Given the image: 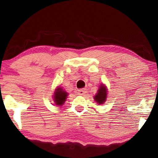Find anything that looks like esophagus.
Here are the masks:
<instances>
[{
	"label": "esophagus",
	"mask_w": 158,
	"mask_h": 158,
	"mask_svg": "<svg viewBox=\"0 0 158 158\" xmlns=\"http://www.w3.org/2000/svg\"><path fill=\"white\" fill-rule=\"evenodd\" d=\"M86 92H87V89H79L78 90V94H79V95H84Z\"/></svg>",
	"instance_id": "1"
}]
</instances>
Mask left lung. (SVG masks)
Listing matches in <instances>:
<instances>
[{
    "instance_id": "8db88e82",
    "label": "left lung",
    "mask_w": 158,
    "mask_h": 158,
    "mask_svg": "<svg viewBox=\"0 0 158 158\" xmlns=\"http://www.w3.org/2000/svg\"><path fill=\"white\" fill-rule=\"evenodd\" d=\"M107 95V91L106 89V87L103 85L100 86V87L99 88L98 92L97 94L94 96V100L98 102V104H102L106 101Z\"/></svg>"
}]
</instances>
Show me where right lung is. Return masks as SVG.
Wrapping results in <instances>:
<instances>
[{
    "label": "right lung",
    "instance_id": "1",
    "mask_svg": "<svg viewBox=\"0 0 158 158\" xmlns=\"http://www.w3.org/2000/svg\"><path fill=\"white\" fill-rule=\"evenodd\" d=\"M66 96L67 92L64 91L60 87H58L54 93L53 98L55 102H56V105L62 106V104H64L65 100H66Z\"/></svg>",
    "mask_w": 158,
    "mask_h": 158
}]
</instances>
